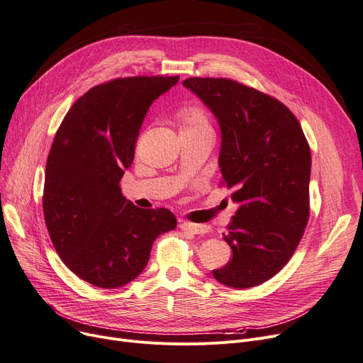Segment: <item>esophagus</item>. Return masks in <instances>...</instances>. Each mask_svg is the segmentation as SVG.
<instances>
[{
  "label": "esophagus",
  "mask_w": 363,
  "mask_h": 363,
  "mask_svg": "<svg viewBox=\"0 0 363 363\" xmlns=\"http://www.w3.org/2000/svg\"><path fill=\"white\" fill-rule=\"evenodd\" d=\"M180 229L182 230H189L192 234H207L210 230V226L207 225H199V223H192V222H180Z\"/></svg>",
  "instance_id": "34e87169"
}]
</instances>
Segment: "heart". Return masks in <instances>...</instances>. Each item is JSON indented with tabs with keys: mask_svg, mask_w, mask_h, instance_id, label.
<instances>
[{
	"mask_svg": "<svg viewBox=\"0 0 363 363\" xmlns=\"http://www.w3.org/2000/svg\"><path fill=\"white\" fill-rule=\"evenodd\" d=\"M191 128H210L208 119L204 110L198 107H192L187 110L183 116V129H191Z\"/></svg>",
	"mask_w": 363,
	"mask_h": 363,
	"instance_id": "1",
	"label": "heart"
}]
</instances>
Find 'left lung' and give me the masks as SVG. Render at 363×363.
Returning <instances> with one entry per match:
<instances>
[{
  "instance_id": "obj_1",
  "label": "left lung",
  "mask_w": 363,
  "mask_h": 363,
  "mask_svg": "<svg viewBox=\"0 0 363 363\" xmlns=\"http://www.w3.org/2000/svg\"><path fill=\"white\" fill-rule=\"evenodd\" d=\"M219 122L222 183L238 204L225 241L232 259L214 279L247 289L274 277L292 257L310 216V146L279 99L229 79L183 82Z\"/></svg>"
}]
</instances>
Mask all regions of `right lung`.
Wrapping results in <instances>:
<instances>
[{
  "instance_id": "add662e5",
  "label": "right lung",
  "mask_w": 363,
  "mask_h": 363,
  "mask_svg": "<svg viewBox=\"0 0 363 363\" xmlns=\"http://www.w3.org/2000/svg\"><path fill=\"white\" fill-rule=\"evenodd\" d=\"M177 82L179 76H138L98 84L72 104L56 131L43 213L62 262L96 287L137 279L153 241L177 226L167 208L135 207L119 184L152 103Z\"/></svg>"
}]
</instances>
